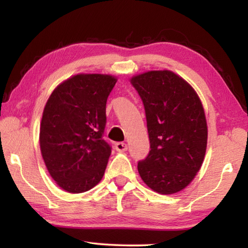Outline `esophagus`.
<instances>
[{
  "label": "esophagus",
  "instance_id": "34e87169",
  "mask_svg": "<svg viewBox=\"0 0 248 248\" xmlns=\"http://www.w3.org/2000/svg\"><path fill=\"white\" fill-rule=\"evenodd\" d=\"M115 149L118 151V152H124V151L128 150V145L124 143V142H118V143L115 144Z\"/></svg>",
  "mask_w": 248,
  "mask_h": 248
}]
</instances>
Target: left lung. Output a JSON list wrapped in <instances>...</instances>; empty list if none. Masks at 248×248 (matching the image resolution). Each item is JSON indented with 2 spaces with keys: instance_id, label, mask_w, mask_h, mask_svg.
Wrapping results in <instances>:
<instances>
[{
  "instance_id": "left-lung-1",
  "label": "left lung",
  "mask_w": 248,
  "mask_h": 248,
  "mask_svg": "<svg viewBox=\"0 0 248 248\" xmlns=\"http://www.w3.org/2000/svg\"><path fill=\"white\" fill-rule=\"evenodd\" d=\"M143 102L150 152L138 163L143 182L158 194L178 192L202 165L208 128L195 90L171 71H149L131 78Z\"/></svg>"
}]
</instances>
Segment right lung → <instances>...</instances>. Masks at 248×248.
I'll use <instances>...</instances> for the list:
<instances>
[{
  "label": "right lung",
  "mask_w": 248,
  "mask_h": 248,
  "mask_svg": "<svg viewBox=\"0 0 248 248\" xmlns=\"http://www.w3.org/2000/svg\"><path fill=\"white\" fill-rule=\"evenodd\" d=\"M116 82L111 75L78 74L50 95L39 143L49 174L62 189L79 194L103 178L111 153L103 139L106 103Z\"/></svg>",
  "instance_id": "add662e5"
}]
</instances>
